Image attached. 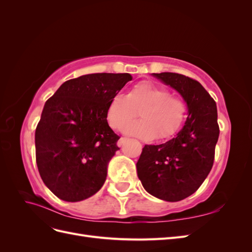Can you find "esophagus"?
Masks as SVG:
<instances>
[{"mask_svg":"<svg viewBox=\"0 0 252 252\" xmlns=\"http://www.w3.org/2000/svg\"><path fill=\"white\" fill-rule=\"evenodd\" d=\"M126 141H127V139L121 138V139L118 141V146H122V145H124V144L126 143Z\"/></svg>","mask_w":252,"mask_h":252,"instance_id":"34e87169","label":"esophagus"}]
</instances>
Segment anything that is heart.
I'll use <instances>...</instances> for the list:
<instances>
[{
  "instance_id": "heart-1",
  "label": "heart",
  "mask_w": 252,
  "mask_h": 252,
  "mask_svg": "<svg viewBox=\"0 0 252 252\" xmlns=\"http://www.w3.org/2000/svg\"><path fill=\"white\" fill-rule=\"evenodd\" d=\"M140 111L142 120L127 124ZM187 104L181 96L170 94L164 86L141 82L128 91L126 96L114 95L106 110V119L113 128L142 140H167L177 133L186 119Z\"/></svg>"
}]
</instances>
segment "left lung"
<instances>
[{"label": "left lung", "instance_id": "8db88e82", "mask_svg": "<svg viewBox=\"0 0 252 252\" xmlns=\"http://www.w3.org/2000/svg\"><path fill=\"white\" fill-rule=\"evenodd\" d=\"M184 98L188 117L173 139L145 145L136 171L145 190L167 202L194 193L209 174L219 139L217 104L201 84L173 72L152 73Z\"/></svg>", "mask_w": 252, "mask_h": 252}]
</instances>
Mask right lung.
<instances>
[{
    "mask_svg": "<svg viewBox=\"0 0 252 252\" xmlns=\"http://www.w3.org/2000/svg\"><path fill=\"white\" fill-rule=\"evenodd\" d=\"M132 80L129 73H91L63 83L45 103L35 129V158L44 184L59 199L80 202L96 193L120 148L106 110Z\"/></svg>",
    "mask_w": 252,
    "mask_h": 252,
    "instance_id": "obj_1",
    "label": "right lung"
}]
</instances>
